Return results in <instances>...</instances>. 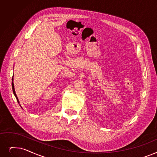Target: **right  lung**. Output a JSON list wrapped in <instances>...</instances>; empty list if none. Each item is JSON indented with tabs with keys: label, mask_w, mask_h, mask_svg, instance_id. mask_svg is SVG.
<instances>
[{
	"label": "right lung",
	"mask_w": 157,
	"mask_h": 157,
	"mask_svg": "<svg viewBox=\"0 0 157 157\" xmlns=\"http://www.w3.org/2000/svg\"><path fill=\"white\" fill-rule=\"evenodd\" d=\"M12 89H13V94L15 95V98H16V99H17V102L18 103V104H20V102H19V100H18V98H17V94H16V93H15V87H14V83H13V78H12ZM20 106H21V105H20ZM21 108H22V106H21Z\"/></svg>",
	"instance_id": "obj_1"
}]
</instances>
